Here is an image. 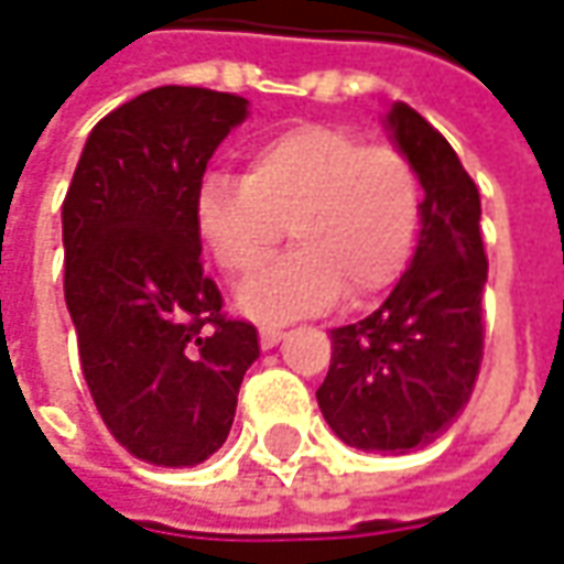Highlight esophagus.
<instances>
[{"label":"esophagus","instance_id":"esophagus-1","mask_svg":"<svg viewBox=\"0 0 564 564\" xmlns=\"http://www.w3.org/2000/svg\"><path fill=\"white\" fill-rule=\"evenodd\" d=\"M259 336H262V348H274L283 339V327H278V324H268V327L259 330Z\"/></svg>","mask_w":564,"mask_h":564}]
</instances>
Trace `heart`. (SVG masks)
Listing matches in <instances>:
<instances>
[{
  "label": "heart",
  "instance_id": "1",
  "mask_svg": "<svg viewBox=\"0 0 564 564\" xmlns=\"http://www.w3.org/2000/svg\"><path fill=\"white\" fill-rule=\"evenodd\" d=\"M194 221L231 278L262 265L286 225L296 247L237 293L243 312L274 324L330 308L343 293L358 305L389 290L416 247L423 185L389 144L302 122L259 141L243 178L209 172L194 194Z\"/></svg>",
  "mask_w": 564,
  "mask_h": 564
}]
</instances>
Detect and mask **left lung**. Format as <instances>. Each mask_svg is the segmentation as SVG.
<instances>
[{
	"instance_id": "8db88e82",
	"label": "left lung",
	"mask_w": 564,
	"mask_h": 564,
	"mask_svg": "<svg viewBox=\"0 0 564 564\" xmlns=\"http://www.w3.org/2000/svg\"><path fill=\"white\" fill-rule=\"evenodd\" d=\"M389 129L426 191L420 243L377 312L330 330V370L317 389L333 432L370 454H408L438 438L469 404L485 355L478 187L413 107L394 105Z\"/></svg>"
}]
</instances>
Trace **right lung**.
I'll list each match as a JSON object with an SVG mask.
<instances>
[{
	"instance_id": "right-lung-1",
	"label": "right lung",
	"mask_w": 564,
	"mask_h": 564,
	"mask_svg": "<svg viewBox=\"0 0 564 564\" xmlns=\"http://www.w3.org/2000/svg\"><path fill=\"white\" fill-rule=\"evenodd\" d=\"M247 98L160 86L91 129L64 197V299L110 435L153 466H197L231 432L259 358L250 321L203 274L194 194Z\"/></svg>"
}]
</instances>
